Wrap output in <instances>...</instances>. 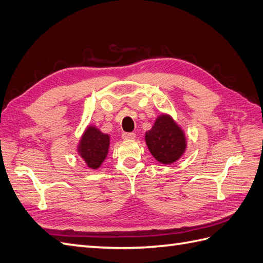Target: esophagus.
<instances>
[{
	"label": "esophagus",
	"instance_id": "34e87169",
	"mask_svg": "<svg viewBox=\"0 0 263 263\" xmlns=\"http://www.w3.org/2000/svg\"><path fill=\"white\" fill-rule=\"evenodd\" d=\"M123 139L125 140H132V139H135L136 137V134L135 133H124L123 135H121Z\"/></svg>",
	"mask_w": 263,
	"mask_h": 263
}]
</instances>
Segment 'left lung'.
Masks as SVG:
<instances>
[{"label": "left lung", "instance_id": "8db88e82", "mask_svg": "<svg viewBox=\"0 0 263 263\" xmlns=\"http://www.w3.org/2000/svg\"><path fill=\"white\" fill-rule=\"evenodd\" d=\"M145 142L152 156L163 165L177 162L187 148L185 132L170 114L158 115L153 127L145 133Z\"/></svg>", "mask_w": 263, "mask_h": 263}]
</instances>
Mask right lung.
<instances>
[{"label": "right lung", "mask_w": 263, "mask_h": 263, "mask_svg": "<svg viewBox=\"0 0 263 263\" xmlns=\"http://www.w3.org/2000/svg\"><path fill=\"white\" fill-rule=\"evenodd\" d=\"M109 147L110 136L97 126L88 125L77 145V153L89 168L98 170L107 158Z\"/></svg>", "instance_id": "right-lung-1"}]
</instances>
